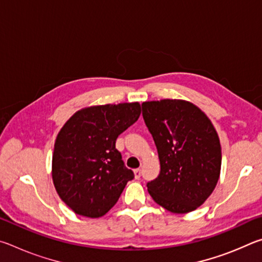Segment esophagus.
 Segmentation results:
<instances>
[{
    "label": "esophagus",
    "instance_id": "34e87169",
    "mask_svg": "<svg viewBox=\"0 0 262 262\" xmlns=\"http://www.w3.org/2000/svg\"><path fill=\"white\" fill-rule=\"evenodd\" d=\"M134 173H135V178L139 179L140 177H141V174H142V172H141V168H136V170H134Z\"/></svg>",
    "mask_w": 262,
    "mask_h": 262
}]
</instances>
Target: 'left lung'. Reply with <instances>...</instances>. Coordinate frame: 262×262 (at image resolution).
<instances>
[{
  "label": "left lung",
  "instance_id": "left-lung-1",
  "mask_svg": "<svg viewBox=\"0 0 262 262\" xmlns=\"http://www.w3.org/2000/svg\"><path fill=\"white\" fill-rule=\"evenodd\" d=\"M142 115L161 163L158 177L147 184L149 194L171 212L195 210L220 178L221 144L211 121L192 103L177 99L145 101Z\"/></svg>",
  "mask_w": 262,
  "mask_h": 262
}]
</instances>
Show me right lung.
Instances as JSON below:
<instances>
[{
	"mask_svg": "<svg viewBox=\"0 0 262 262\" xmlns=\"http://www.w3.org/2000/svg\"><path fill=\"white\" fill-rule=\"evenodd\" d=\"M140 114L139 103L91 106L75 113L61 128L52 159L53 183L76 214L104 216L134 179L115 142Z\"/></svg>",
	"mask_w": 262,
	"mask_h": 262,
	"instance_id": "1",
	"label": "right lung"
}]
</instances>
